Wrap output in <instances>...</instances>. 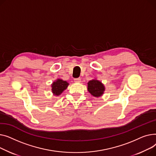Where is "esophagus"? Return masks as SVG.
<instances>
[{
  "mask_svg": "<svg viewBox=\"0 0 156 156\" xmlns=\"http://www.w3.org/2000/svg\"><path fill=\"white\" fill-rule=\"evenodd\" d=\"M74 82H76V83H79V82H81V80L79 78H77V79H74Z\"/></svg>",
  "mask_w": 156,
  "mask_h": 156,
  "instance_id": "esophagus-1",
  "label": "esophagus"
}]
</instances>
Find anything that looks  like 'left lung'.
Wrapping results in <instances>:
<instances>
[{
	"label": "left lung",
	"mask_w": 156,
	"mask_h": 156,
	"mask_svg": "<svg viewBox=\"0 0 156 156\" xmlns=\"http://www.w3.org/2000/svg\"><path fill=\"white\" fill-rule=\"evenodd\" d=\"M87 90L93 96L99 98L104 94L105 87L100 80L94 79L87 82Z\"/></svg>",
	"instance_id": "obj_1"
}]
</instances>
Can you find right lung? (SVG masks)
Listing matches in <instances>:
<instances>
[{
    "instance_id": "obj_1",
    "label": "right lung",
    "mask_w": 156,
    "mask_h": 156,
    "mask_svg": "<svg viewBox=\"0 0 156 156\" xmlns=\"http://www.w3.org/2000/svg\"><path fill=\"white\" fill-rule=\"evenodd\" d=\"M69 85V83L66 80H63L61 79H56L51 84L53 95L56 97L60 96L67 88Z\"/></svg>"
}]
</instances>
